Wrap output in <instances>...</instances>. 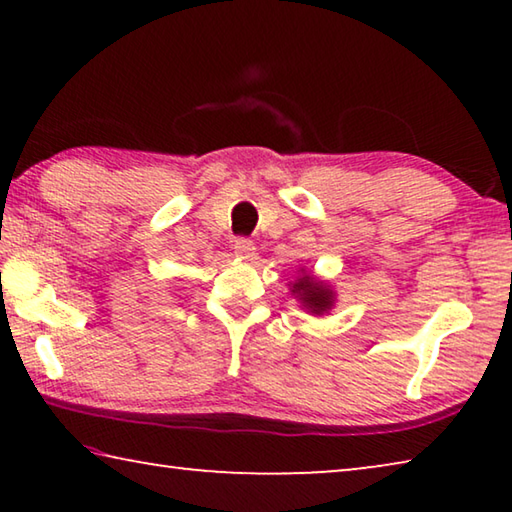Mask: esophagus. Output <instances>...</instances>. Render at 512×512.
<instances>
[{
    "instance_id": "obj_1",
    "label": "esophagus",
    "mask_w": 512,
    "mask_h": 512,
    "mask_svg": "<svg viewBox=\"0 0 512 512\" xmlns=\"http://www.w3.org/2000/svg\"><path fill=\"white\" fill-rule=\"evenodd\" d=\"M235 253H237V257L250 262V259L255 257V244L250 239H237L235 241Z\"/></svg>"
}]
</instances>
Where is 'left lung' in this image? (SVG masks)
Returning <instances> with one entry per match:
<instances>
[{
  "instance_id": "1",
  "label": "left lung",
  "mask_w": 512,
  "mask_h": 512,
  "mask_svg": "<svg viewBox=\"0 0 512 512\" xmlns=\"http://www.w3.org/2000/svg\"><path fill=\"white\" fill-rule=\"evenodd\" d=\"M291 296L311 316H327L336 305V291L323 277H316L305 266H300L298 280L289 282Z\"/></svg>"
}]
</instances>
